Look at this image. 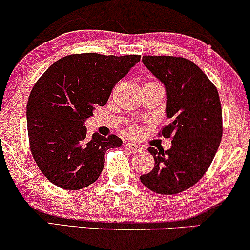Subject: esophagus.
Masks as SVG:
<instances>
[{"mask_svg":"<svg viewBox=\"0 0 250 250\" xmlns=\"http://www.w3.org/2000/svg\"><path fill=\"white\" fill-rule=\"evenodd\" d=\"M125 147L132 153H139V152H143V150H144L143 147L139 146V145L132 144V143H126Z\"/></svg>","mask_w":250,"mask_h":250,"instance_id":"obj_1","label":"esophagus"}]
</instances>
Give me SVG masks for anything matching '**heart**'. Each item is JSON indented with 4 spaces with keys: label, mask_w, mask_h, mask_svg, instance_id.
Here are the masks:
<instances>
[{
    "label": "heart",
    "mask_w": 250,
    "mask_h": 250,
    "mask_svg": "<svg viewBox=\"0 0 250 250\" xmlns=\"http://www.w3.org/2000/svg\"><path fill=\"white\" fill-rule=\"evenodd\" d=\"M127 133L130 135H138L140 133V127H138V126H130V127L127 128Z\"/></svg>",
    "instance_id": "b5f03b06"
}]
</instances>
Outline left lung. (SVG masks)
I'll use <instances>...</instances> for the list:
<instances>
[{
	"label": "left lung",
	"mask_w": 250,
	"mask_h": 250,
	"mask_svg": "<svg viewBox=\"0 0 250 250\" xmlns=\"http://www.w3.org/2000/svg\"><path fill=\"white\" fill-rule=\"evenodd\" d=\"M143 63L163 83L170 123L160 135L171 148L149 147L154 168L140 176L146 188L175 195L196 184L210 167L223 137V113L217 88L192 61L169 55H144Z\"/></svg>",
	"instance_id": "1"
}]
</instances>
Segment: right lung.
<instances>
[{
	"instance_id": "1",
	"label": "right lung",
	"mask_w": 250,
	"mask_h": 250,
	"mask_svg": "<svg viewBox=\"0 0 250 250\" xmlns=\"http://www.w3.org/2000/svg\"><path fill=\"white\" fill-rule=\"evenodd\" d=\"M139 61L140 55H67L36 82L26 105L27 134L33 159L51 183L80 190L100 177L105 152L123 141L97 132L89 138L84 122Z\"/></svg>"
}]
</instances>
